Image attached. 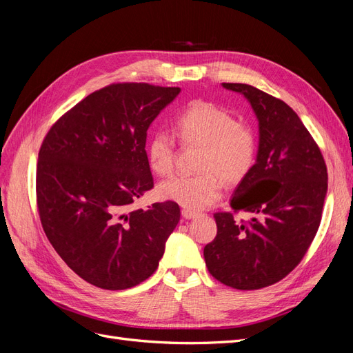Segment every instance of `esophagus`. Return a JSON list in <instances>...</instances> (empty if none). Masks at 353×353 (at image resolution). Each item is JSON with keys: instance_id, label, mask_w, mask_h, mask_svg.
<instances>
[{"instance_id": "34e87169", "label": "esophagus", "mask_w": 353, "mask_h": 353, "mask_svg": "<svg viewBox=\"0 0 353 353\" xmlns=\"http://www.w3.org/2000/svg\"><path fill=\"white\" fill-rule=\"evenodd\" d=\"M181 215H183L184 219H194L197 216V213L193 212V210H190V209H183Z\"/></svg>"}]
</instances>
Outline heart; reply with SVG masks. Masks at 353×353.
Listing matches in <instances>:
<instances>
[{
	"mask_svg": "<svg viewBox=\"0 0 353 353\" xmlns=\"http://www.w3.org/2000/svg\"><path fill=\"white\" fill-rule=\"evenodd\" d=\"M185 144H199L197 175H176L159 185V196L190 210L206 209L221 199L222 179L237 183L249 172L256 154V138L248 125L210 101L190 103L175 121ZM148 165L160 176L174 170L175 140L165 131L152 135L147 145Z\"/></svg>",
	"mask_w": 353,
	"mask_h": 353,
	"instance_id": "b5f03b06",
	"label": "heart"
}]
</instances>
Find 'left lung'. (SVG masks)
I'll list each match as a JSON object with an SVG mask.
<instances>
[{"label": "left lung", "mask_w": 353, "mask_h": 353, "mask_svg": "<svg viewBox=\"0 0 353 353\" xmlns=\"http://www.w3.org/2000/svg\"><path fill=\"white\" fill-rule=\"evenodd\" d=\"M241 94L259 123L256 162L231 199L234 212L213 215L218 232L203 254L209 272L237 290L283 280L302 261L321 222L327 166L301 117L284 101L252 85L222 83Z\"/></svg>", "instance_id": "8db88e82"}]
</instances>
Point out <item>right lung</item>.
I'll return each instance as SVG.
<instances>
[{
  "label": "right lung",
  "mask_w": 353,
  "mask_h": 353,
  "mask_svg": "<svg viewBox=\"0 0 353 353\" xmlns=\"http://www.w3.org/2000/svg\"><path fill=\"white\" fill-rule=\"evenodd\" d=\"M178 87L113 83L51 126L38 154L42 228L72 271L105 290L147 280L179 222L175 201L131 205L153 188L145 140Z\"/></svg>",
  "instance_id": "1"
}]
</instances>
